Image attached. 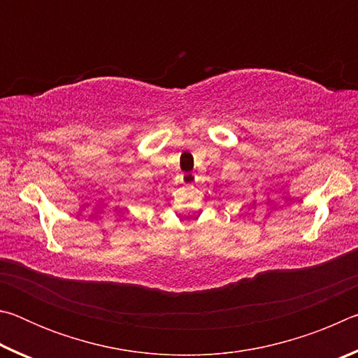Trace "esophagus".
<instances>
[{"label":"esophagus","instance_id":"1","mask_svg":"<svg viewBox=\"0 0 358 358\" xmlns=\"http://www.w3.org/2000/svg\"><path fill=\"white\" fill-rule=\"evenodd\" d=\"M196 180H197V175L196 173H185L183 175V183H186V185H191Z\"/></svg>","mask_w":358,"mask_h":358}]
</instances>
